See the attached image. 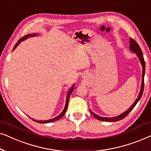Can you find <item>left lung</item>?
<instances>
[{
  "mask_svg": "<svg viewBox=\"0 0 151 151\" xmlns=\"http://www.w3.org/2000/svg\"><path fill=\"white\" fill-rule=\"evenodd\" d=\"M130 50H131L132 52L135 53L137 56L139 58L140 63H141L142 67V84H141V88H140L139 93L138 95L137 99H136L135 102L133 104L131 105V107L127 109V111H124L123 113H122L119 115H117L116 117H101L99 116V115H96V113H94L93 111H91V113L93 115V116L96 117L97 119L100 121H104V122H117L119 120H121L124 118L125 117H127V115L129 114V113L131 112V111L133 110V109L135 106V105L137 104V103L139 102V100L141 98L142 96V93H143L144 91V74H145V61H144L143 53H142V51L140 49L139 45L137 44V42L133 40V39L130 38V47H129Z\"/></svg>",
  "mask_w": 151,
  "mask_h": 151,
  "instance_id": "1",
  "label": "left lung"
}]
</instances>
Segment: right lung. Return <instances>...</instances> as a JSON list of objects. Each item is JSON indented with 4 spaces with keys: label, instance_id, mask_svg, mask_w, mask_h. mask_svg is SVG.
Listing matches in <instances>:
<instances>
[{
    "label": "right lung",
    "instance_id": "right-lung-1",
    "mask_svg": "<svg viewBox=\"0 0 151 151\" xmlns=\"http://www.w3.org/2000/svg\"><path fill=\"white\" fill-rule=\"evenodd\" d=\"M37 35H38V34H29L28 35H26V36H24V37H22V38H21L17 42H16V44L15 45V46H14V49H13V51L15 49L16 47H17L18 46V45L20 44V42H22V41L25 40L26 39H27L29 38H30V37H34V36H36ZM74 85L75 84H73V85L71 86V88H70V89L69 90V92H68L67 93V98H66V103H65V108H64L63 112H62L59 115H58L57 117H54V118L53 119H48V120H44V121H42V120H36V119H32L33 120L36 122H38V123H42V124H46V123H49V122H54V121H56V120H58V119H60L61 118V117H63L64 116V115H65V113H66V111H67V106H68V104H69V98H70V96H71V93L73 92V91L74 89Z\"/></svg>",
    "mask_w": 151,
    "mask_h": 151
}]
</instances>
